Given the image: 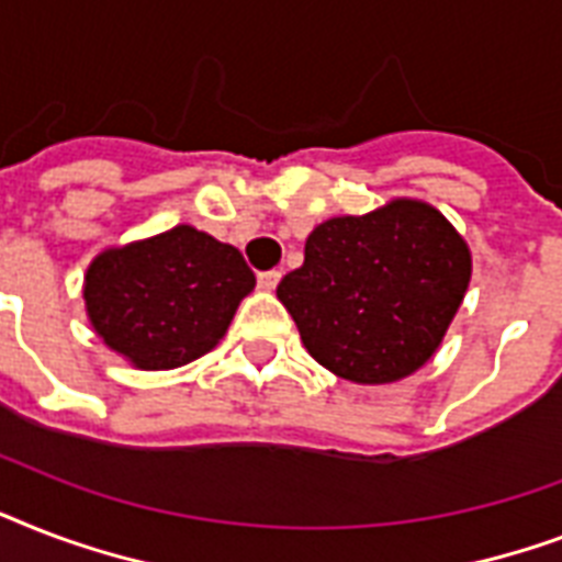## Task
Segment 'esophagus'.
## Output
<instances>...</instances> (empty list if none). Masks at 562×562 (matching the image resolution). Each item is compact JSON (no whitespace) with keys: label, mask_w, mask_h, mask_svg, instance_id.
<instances>
[{"label":"esophagus","mask_w":562,"mask_h":562,"mask_svg":"<svg viewBox=\"0 0 562 562\" xmlns=\"http://www.w3.org/2000/svg\"><path fill=\"white\" fill-rule=\"evenodd\" d=\"M280 277H282V273L277 271V268H273V271H262V273H259V289L273 291L277 285H280Z\"/></svg>","instance_id":"esophagus-1"}]
</instances>
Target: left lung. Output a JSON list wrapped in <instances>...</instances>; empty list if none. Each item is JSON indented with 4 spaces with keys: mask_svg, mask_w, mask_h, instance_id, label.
I'll use <instances>...</instances> for the list:
<instances>
[{
    "mask_svg": "<svg viewBox=\"0 0 562 562\" xmlns=\"http://www.w3.org/2000/svg\"><path fill=\"white\" fill-rule=\"evenodd\" d=\"M470 247L428 203L329 218L277 297L326 370L359 384L405 379L443 341L470 285Z\"/></svg>",
    "mask_w": 562,
    "mask_h": 562,
    "instance_id": "1",
    "label": "left lung"
}]
</instances>
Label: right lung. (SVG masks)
Returning a JSON list of instances; mask_svg holds the SVG:
<instances>
[{
    "label": "right lung",
    "mask_w": 562,
    "mask_h": 562,
    "mask_svg": "<svg viewBox=\"0 0 562 562\" xmlns=\"http://www.w3.org/2000/svg\"><path fill=\"white\" fill-rule=\"evenodd\" d=\"M254 285V271L236 247L178 224L95 256L83 300L110 350L143 370H171L201 359L224 338Z\"/></svg>",
    "instance_id": "1"
}]
</instances>
